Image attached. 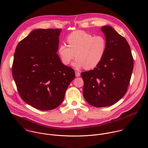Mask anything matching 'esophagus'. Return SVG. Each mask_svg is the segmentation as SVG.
<instances>
[{"mask_svg": "<svg viewBox=\"0 0 148 148\" xmlns=\"http://www.w3.org/2000/svg\"><path fill=\"white\" fill-rule=\"evenodd\" d=\"M75 76H76V77H79V76H80V74H80V73H79V71H75Z\"/></svg>", "mask_w": 148, "mask_h": 148, "instance_id": "obj_1", "label": "esophagus"}]
</instances>
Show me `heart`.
I'll return each instance as SVG.
<instances>
[{
	"mask_svg": "<svg viewBox=\"0 0 148 148\" xmlns=\"http://www.w3.org/2000/svg\"><path fill=\"white\" fill-rule=\"evenodd\" d=\"M68 45L62 44L58 49L62 62L69 64L75 56L73 66L85 69L96 67L102 60L107 48V41L101 35L93 36L82 30L70 33L66 38Z\"/></svg>",
	"mask_w": 148,
	"mask_h": 148,
	"instance_id": "1",
	"label": "heart"
}]
</instances>
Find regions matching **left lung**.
<instances>
[{
	"label": "left lung",
	"instance_id": "1",
	"mask_svg": "<svg viewBox=\"0 0 148 148\" xmlns=\"http://www.w3.org/2000/svg\"><path fill=\"white\" fill-rule=\"evenodd\" d=\"M107 41L105 55L92 70L82 72L83 95L96 107L112 106L126 94L133 70V58L125 37L112 27L102 26Z\"/></svg>",
	"mask_w": 148,
	"mask_h": 148
}]
</instances>
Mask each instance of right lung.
<instances>
[{"label":"right lung","mask_w":148,"mask_h":148,"mask_svg":"<svg viewBox=\"0 0 148 148\" xmlns=\"http://www.w3.org/2000/svg\"><path fill=\"white\" fill-rule=\"evenodd\" d=\"M61 29H37L16 46L12 77L21 99L42 111L56 108L75 78L74 70L64 65L56 53Z\"/></svg>","instance_id":"right-lung-1"}]
</instances>
